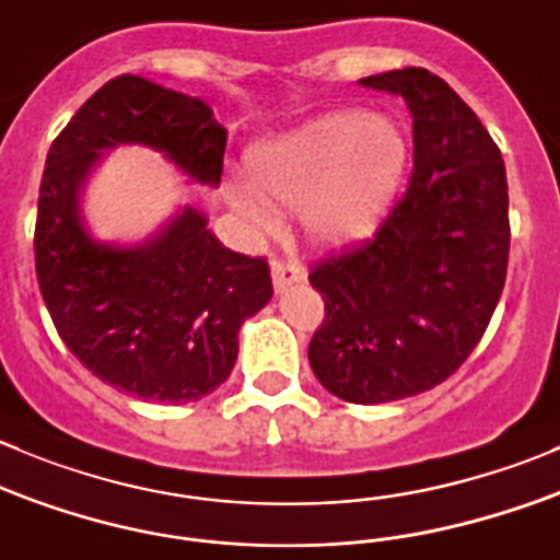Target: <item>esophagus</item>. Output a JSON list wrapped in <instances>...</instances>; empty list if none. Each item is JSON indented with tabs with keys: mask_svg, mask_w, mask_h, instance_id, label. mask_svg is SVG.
<instances>
[{
	"mask_svg": "<svg viewBox=\"0 0 560 560\" xmlns=\"http://www.w3.org/2000/svg\"><path fill=\"white\" fill-rule=\"evenodd\" d=\"M271 280H275L277 291H285L289 285L302 283L305 280V271L296 264H285V260H271Z\"/></svg>",
	"mask_w": 560,
	"mask_h": 560,
	"instance_id": "34e87169",
	"label": "esophagus"
}]
</instances>
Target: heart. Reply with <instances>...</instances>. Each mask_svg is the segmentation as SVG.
Wrapping results in <instances>:
<instances>
[{
    "instance_id": "1",
    "label": "heart",
    "mask_w": 560,
    "mask_h": 560,
    "mask_svg": "<svg viewBox=\"0 0 560 560\" xmlns=\"http://www.w3.org/2000/svg\"><path fill=\"white\" fill-rule=\"evenodd\" d=\"M409 140L385 115L343 109L311 120L249 159V189H233V209L253 233L277 231L275 209L300 211L318 244L365 238L401 189Z\"/></svg>"
}]
</instances>
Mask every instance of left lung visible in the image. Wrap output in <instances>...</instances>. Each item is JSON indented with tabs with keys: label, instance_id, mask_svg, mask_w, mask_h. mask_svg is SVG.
Masks as SVG:
<instances>
[{
	"label": "left lung",
	"instance_id": "obj_1",
	"mask_svg": "<svg viewBox=\"0 0 560 560\" xmlns=\"http://www.w3.org/2000/svg\"><path fill=\"white\" fill-rule=\"evenodd\" d=\"M360 84L407 101L415 167L374 236L311 269L327 316L307 360L332 396L387 404L448 380L481 340L509 266V184L443 79L404 68Z\"/></svg>",
	"mask_w": 560,
	"mask_h": 560
}]
</instances>
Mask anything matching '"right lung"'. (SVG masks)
Instances as JSON below:
<instances>
[{"label":"right lung","instance_id":"right-lung-1","mask_svg":"<svg viewBox=\"0 0 560 560\" xmlns=\"http://www.w3.org/2000/svg\"><path fill=\"white\" fill-rule=\"evenodd\" d=\"M225 142L206 101L124 73L79 106L46 156L40 294L79 363L142 401L189 404L231 376L238 329L271 300L269 266L228 249L191 206L140 244L101 242L84 222L82 191L117 145H145L189 180L220 186Z\"/></svg>","mask_w":560,"mask_h":560}]
</instances>
